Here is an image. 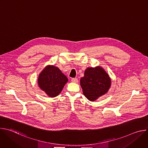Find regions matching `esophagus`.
I'll list each match as a JSON object with an SVG mask.
<instances>
[{"instance_id": "1", "label": "esophagus", "mask_w": 148, "mask_h": 148, "mask_svg": "<svg viewBox=\"0 0 148 148\" xmlns=\"http://www.w3.org/2000/svg\"><path fill=\"white\" fill-rule=\"evenodd\" d=\"M71 82L77 83V82H78V79L77 78H73L71 79Z\"/></svg>"}]
</instances>
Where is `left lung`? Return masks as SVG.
I'll return each instance as SVG.
<instances>
[{"instance_id":"left-lung-1","label":"left lung","mask_w":148,"mask_h":148,"mask_svg":"<svg viewBox=\"0 0 148 148\" xmlns=\"http://www.w3.org/2000/svg\"><path fill=\"white\" fill-rule=\"evenodd\" d=\"M111 80L109 75L101 67H88L80 79V85L86 97L91 101H95L109 90Z\"/></svg>"}]
</instances>
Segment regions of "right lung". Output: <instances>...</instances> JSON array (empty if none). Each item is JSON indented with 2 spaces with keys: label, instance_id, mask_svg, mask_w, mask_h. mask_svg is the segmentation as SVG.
<instances>
[{
  "label": "right lung",
  "instance_id": "right-lung-1",
  "mask_svg": "<svg viewBox=\"0 0 148 148\" xmlns=\"http://www.w3.org/2000/svg\"><path fill=\"white\" fill-rule=\"evenodd\" d=\"M67 82V77L54 66H46L40 73L38 78L39 87L50 97L59 95Z\"/></svg>",
  "mask_w": 148,
  "mask_h": 148
}]
</instances>
